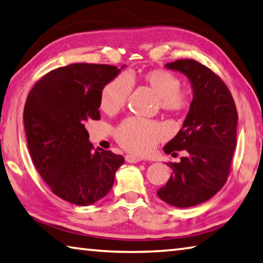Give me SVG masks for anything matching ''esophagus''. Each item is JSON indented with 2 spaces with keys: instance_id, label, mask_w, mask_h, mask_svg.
Masks as SVG:
<instances>
[{
  "instance_id": "obj_1",
  "label": "esophagus",
  "mask_w": 263,
  "mask_h": 263,
  "mask_svg": "<svg viewBox=\"0 0 263 263\" xmlns=\"http://www.w3.org/2000/svg\"><path fill=\"white\" fill-rule=\"evenodd\" d=\"M125 160H126V162H128V163H137V162L140 161V158L135 157V155L127 154L125 157Z\"/></svg>"
}]
</instances>
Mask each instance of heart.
I'll list each match as a JSON object with an SVG mask.
<instances>
[{
	"instance_id": "obj_1",
	"label": "heart",
	"mask_w": 263,
	"mask_h": 263,
	"mask_svg": "<svg viewBox=\"0 0 263 263\" xmlns=\"http://www.w3.org/2000/svg\"><path fill=\"white\" fill-rule=\"evenodd\" d=\"M141 82L158 96L160 108L172 114H181L189 104V95L181 89V80L164 69H151L140 75ZM132 83L125 74H119L102 89L100 106L106 114H116L125 105ZM166 137L164 127L157 122L131 117L116 128V139L123 148L135 154L152 152Z\"/></svg>"
}]
</instances>
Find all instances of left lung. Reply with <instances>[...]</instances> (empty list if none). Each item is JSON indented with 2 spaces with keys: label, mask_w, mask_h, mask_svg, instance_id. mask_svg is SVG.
<instances>
[{
  "label": "left lung",
  "mask_w": 263,
  "mask_h": 263,
  "mask_svg": "<svg viewBox=\"0 0 263 263\" xmlns=\"http://www.w3.org/2000/svg\"><path fill=\"white\" fill-rule=\"evenodd\" d=\"M164 67L189 79L193 101L182 128L163 147L167 154L183 149L188 154L179 163L169 162L173 173L157 194L173 206L190 208L210 199L228 180L237 145L238 112L229 88L204 65L182 59Z\"/></svg>",
  "instance_id": "obj_1"
}]
</instances>
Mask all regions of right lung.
<instances>
[{
	"label": "right lung",
	"instance_id": "add662e5",
	"mask_svg": "<svg viewBox=\"0 0 263 263\" xmlns=\"http://www.w3.org/2000/svg\"><path fill=\"white\" fill-rule=\"evenodd\" d=\"M119 72L96 64L53 69L26 99L23 119L31 159L53 193L72 204L87 206L103 198L124 163L111 151L94 152L84 126L101 118V91Z\"/></svg>",
	"mask_w": 263,
	"mask_h": 263
}]
</instances>
